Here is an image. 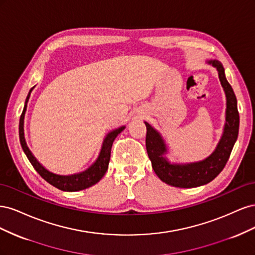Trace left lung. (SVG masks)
Masks as SVG:
<instances>
[{
    "label": "left lung",
    "instance_id": "left-lung-1",
    "mask_svg": "<svg viewBox=\"0 0 255 255\" xmlns=\"http://www.w3.org/2000/svg\"><path fill=\"white\" fill-rule=\"evenodd\" d=\"M208 64H212L218 70L219 79L227 96V122L225 132L218 146L210 157L199 163L188 165L169 164L163 157L166 152L163 139L148 122H144L146 127L145 146L153 170L161 181L174 187L191 188L213 181L227 165L238 136L239 114L233 88L226 79L225 69L220 61L211 60L208 61Z\"/></svg>",
    "mask_w": 255,
    "mask_h": 255
}]
</instances>
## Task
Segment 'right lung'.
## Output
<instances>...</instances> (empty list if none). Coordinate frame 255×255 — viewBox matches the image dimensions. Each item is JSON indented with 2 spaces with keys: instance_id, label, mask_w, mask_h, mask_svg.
Segmentation results:
<instances>
[{
  "instance_id": "add662e5",
  "label": "right lung",
  "mask_w": 255,
  "mask_h": 255,
  "mask_svg": "<svg viewBox=\"0 0 255 255\" xmlns=\"http://www.w3.org/2000/svg\"><path fill=\"white\" fill-rule=\"evenodd\" d=\"M32 89L29 90V94L26 98L24 110H23V112H22V115L20 117V123H19L20 142H21L23 151H24L25 155L27 156L28 160L30 161V164H32V166L35 168V170L40 174L42 179H44L49 184L53 185L54 187H56L63 191L83 190V189H86V188L92 186V185L97 184L100 180L102 179L105 172L107 171L110 158H111V151H112L113 142L116 139V137L118 136V134H120L122 130L125 129V127L116 129V130H114V132H111L109 135L106 136L105 140L103 142L101 153H100V155H99V158L97 159L96 163L88 169V170L84 171L82 173H79V174L68 175V176L54 174V173L48 171L47 169H44L39 163H38L37 159L34 157L32 152L29 151V149L27 148V145L25 143L24 133H23V119H24V113L26 110V102L28 101V98H29Z\"/></svg>"
}]
</instances>
